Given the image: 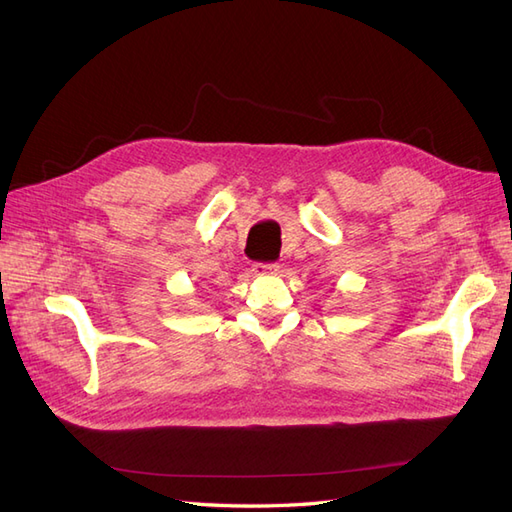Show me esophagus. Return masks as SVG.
<instances>
[{
    "label": "esophagus",
    "instance_id": "obj_1",
    "mask_svg": "<svg viewBox=\"0 0 512 512\" xmlns=\"http://www.w3.org/2000/svg\"><path fill=\"white\" fill-rule=\"evenodd\" d=\"M253 272L255 274H277L279 272V264H255Z\"/></svg>",
    "mask_w": 512,
    "mask_h": 512
}]
</instances>
